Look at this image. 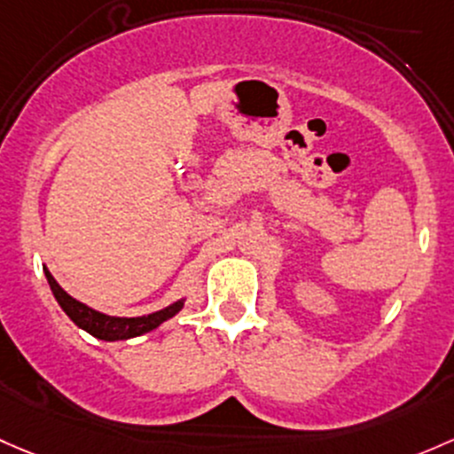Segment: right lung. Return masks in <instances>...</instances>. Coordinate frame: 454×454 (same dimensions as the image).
<instances>
[{
	"mask_svg": "<svg viewBox=\"0 0 454 454\" xmlns=\"http://www.w3.org/2000/svg\"><path fill=\"white\" fill-rule=\"evenodd\" d=\"M47 283H50L51 291H54L56 300L63 307V311L78 324L80 328L90 333L93 337L104 341H117V340H130V337H139L143 333H150L154 328H159L165 319L174 317L176 313L183 309V300L174 302L171 307L163 309V311H156L152 315H145V317H111V315H104L99 311H93V309L87 307V304L78 302L75 298H71L67 291L60 287L54 280V276L50 274V270L45 267Z\"/></svg>",
	"mask_w": 454,
	"mask_h": 454,
	"instance_id": "1",
	"label": "right lung"
}]
</instances>
